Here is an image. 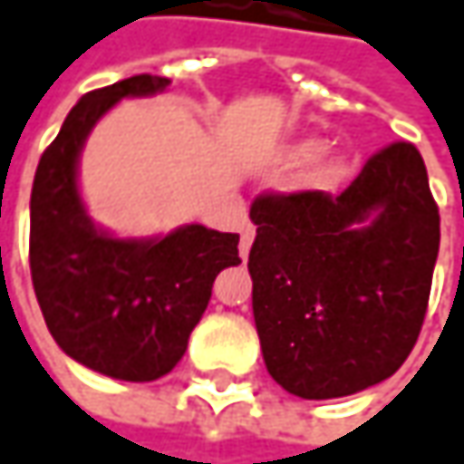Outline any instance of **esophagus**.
I'll use <instances>...</instances> for the list:
<instances>
[{
	"instance_id": "1",
	"label": "esophagus",
	"mask_w": 464,
	"mask_h": 464,
	"mask_svg": "<svg viewBox=\"0 0 464 464\" xmlns=\"http://www.w3.org/2000/svg\"><path fill=\"white\" fill-rule=\"evenodd\" d=\"M252 241H255V228H252V226H244V228H241V244H238L241 257H246V255H249Z\"/></svg>"
}]
</instances>
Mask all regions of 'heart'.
<instances>
[{"label": "heart", "instance_id": "obj_1", "mask_svg": "<svg viewBox=\"0 0 464 464\" xmlns=\"http://www.w3.org/2000/svg\"><path fill=\"white\" fill-rule=\"evenodd\" d=\"M318 150H321V143L314 140V138H311V140H300V143H295V146L286 150V161H292V164H305V161L316 159ZM343 178H345V159H343L340 153L321 156L316 164H314L311 175H308L311 186H321V188H329V186H334V183L343 180Z\"/></svg>", "mask_w": 464, "mask_h": 464}]
</instances>
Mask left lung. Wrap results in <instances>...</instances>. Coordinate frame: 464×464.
<instances>
[{"mask_svg":"<svg viewBox=\"0 0 464 464\" xmlns=\"http://www.w3.org/2000/svg\"><path fill=\"white\" fill-rule=\"evenodd\" d=\"M249 215L252 314L276 382L321 401L396 374L420 337L441 241L420 150L393 143L340 196L263 193Z\"/></svg>","mask_w":464,"mask_h":464,"instance_id":"left-lung-1","label":"left lung"}]
</instances>
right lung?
I'll return each instance as SVG.
<instances>
[{"mask_svg":"<svg viewBox=\"0 0 464 464\" xmlns=\"http://www.w3.org/2000/svg\"><path fill=\"white\" fill-rule=\"evenodd\" d=\"M164 76H130L87 92L50 148L31 188V281L50 334L65 356L124 382L175 369L212 297L238 266V233L198 223L167 236L119 238L98 228L79 193V156L92 127L124 98L164 92Z\"/></svg>","mask_w":464,"mask_h":464,"instance_id":"1","label":"right lung"}]
</instances>
